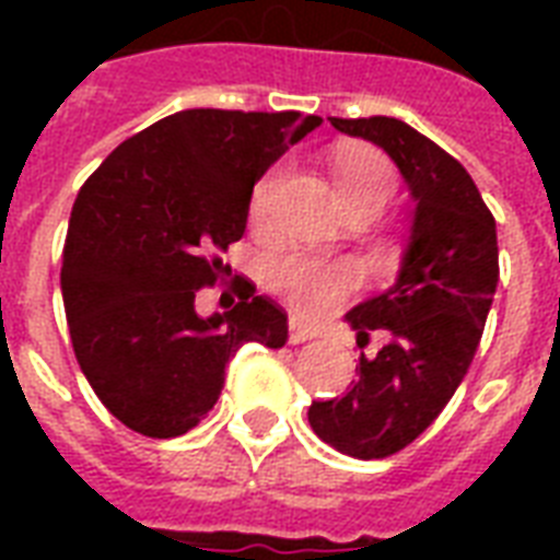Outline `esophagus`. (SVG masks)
<instances>
[{"label": "esophagus", "mask_w": 560, "mask_h": 560, "mask_svg": "<svg viewBox=\"0 0 560 560\" xmlns=\"http://www.w3.org/2000/svg\"><path fill=\"white\" fill-rule=\"evenodd\" d=\"M316 328L314 325H307L305 319H299V316H290V323H288V337L293 346H299V342H305V340H314L316 337Z\"/></svg>", "instance_id": "esophagus-1"}]
</instances>
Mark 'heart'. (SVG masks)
Wrapping results in <instances>:
<instances>
[{
    "mask_svg": "<svg viewBox=\"0 0 560 560\" xmlns=\"http://www.w3.org/2000/svg\"><path fill=\"white\" fill-rule=\"evenodd\" d=\"M279 186L281 171H270L258 179L253 200H249V214L255 223L267 220ZM334 186L349 214L374 218L392 200L398 179L383 153L354 144V148H342L334 156ZM267 284L296 307L319 311L354 284V267L346 261H325L314 255H281L267 264Z\"/></svg>",
    "mask_w": 560,
    "mask_h": 560,
    "instance_id": "1",
    "label": "heart"
}]
</instances>
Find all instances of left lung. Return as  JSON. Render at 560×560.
<instances>
[{
  "instance_id": "8db88e82",
  "label": "left lung",
  "mask_w": 560,
  "mask_h": 560,
  "mask_svg": "<svg viewBox=\"0 0 560 560\" xmlns=\"http://www.w3.org/2000/svg\"><path fill=\"white\" fill-rule=\"evenodd\" d=\"M340 133L389 153L416 200L409 244L389 290L346 314L358 331L386 334L340 398L314 400L307 421L325 444L354 459H383L416 442L468 374L494 302L497 223L451 153L398 118H331Z\"/></svg>"
}]
</instances>
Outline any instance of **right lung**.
<instances>
[{
    "mask_svg": "<svg viewBox=\"0 0 560 560\" xmlns=\"http://www.w3.org/2000/svg\"><path fill=\"white\" fill-rule=\"evenodd\" d=\"M319 125L293 109H183L83 183L60 270L66 323L81 372L125 427L188 433L218 404L241 346L288 342V314L249 281L229 314L200 316L194 296L244 235L264 171Z\"/></svg>",
    "mask_w": 560,
    "mask_h": 560,
    "instance_id": "1",
    "label": "right lung"
}]
</instances>
